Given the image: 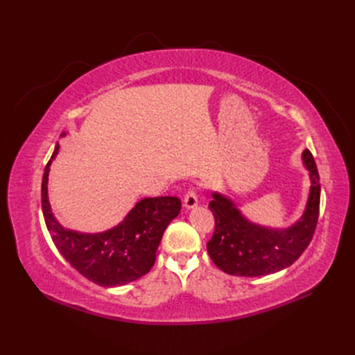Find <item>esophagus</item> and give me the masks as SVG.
<instances>
[{"instance_id":"1","label":"esophagus","mask_w":355,"mask_h":355,"mask_svg":"<svg viewBox=\"0 0 355 355\" xmlns=\"http://www.w3.org/2000/svg\"><path fill=\"white\" fill-rule=\"evenodd\" d=\"M184 206L187 209H194L198 206V196L196 189H189L187 194H185V198H184Z\"/></svg>"}]
</instances>
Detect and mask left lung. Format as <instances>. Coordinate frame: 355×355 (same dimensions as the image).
I'll return each mask as SVG.
<instances>
[{"mask_svg": "<svg viewBox=\"0 0 355 355\" xmlns=\"http://www.w3.org/2000/svg\"><path fill=\"white\" fill-rule=\"evenodd\" d=\"M311 188L306 207L296 223L286 230L257 225L243 216L232 200L213 192L209 209L214 232L207 252L219 270L231 275L261 277L284 270L299 259L313 240L320 211V176L313 154L302 153Z\"/></svg>", "mask_w": 355, "mask_h": 355, "instance_id": "1", "label": "left lung"}]
</instances>
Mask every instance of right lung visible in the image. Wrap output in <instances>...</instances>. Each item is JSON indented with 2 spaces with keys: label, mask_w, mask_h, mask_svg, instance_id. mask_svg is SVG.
Masks as SVG:
<instances>
[{
  "label": "right lung",
  "mask_w": 355,
  "mask_h": 355,
  "mask_svg": "<svg viewBox=\"0 0 355 355\" xmlns=\"http://www.w3.org/2000/svg\"><path fill=\"white\" fill-rule=\"evenodd\" d=\"M67 133H62L65 136ZM59 151L56 145L44 168L41 204L53 243L65 259L87 280L102 287L132 283L149 272L167 225L182 207L178 197L144 198L116 227L103 232L85 234L63 228L49 202V171Z\"/></svg>",
  "instance_id": "add662e5"
}]
</instances>
